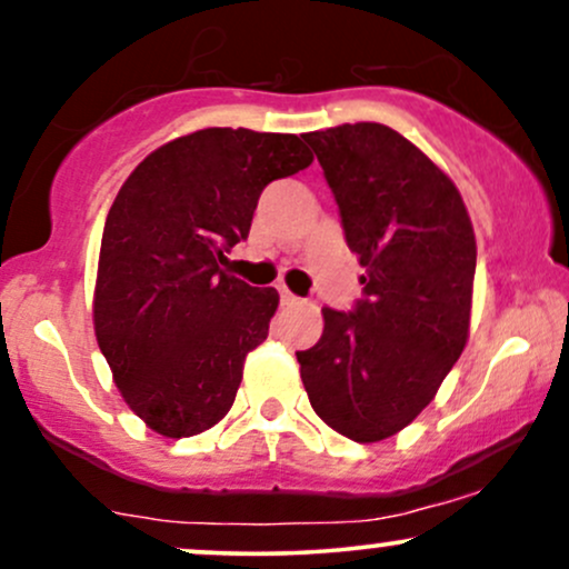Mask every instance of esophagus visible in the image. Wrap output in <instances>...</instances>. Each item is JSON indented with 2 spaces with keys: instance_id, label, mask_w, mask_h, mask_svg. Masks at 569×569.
<instances>
[{
  "instance_id": "1",
  "label": "esophagus",
  "mask_w": 569,
  "mask_h": 569,
  "mask_svg": "<svg viewBox=\"0 0 569 569\" xmlns=\"http://www.w3.org/2000/svg\"><path fill=\"white\" fill-rule=\"evenodd\" d=\"M278 293H280V305H297L299 302L297 293H291L286 286H278Z\"/></svg>"
}]
</instances>
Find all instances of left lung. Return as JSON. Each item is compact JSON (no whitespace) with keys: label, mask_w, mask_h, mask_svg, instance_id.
I'll return each mask as SVG.
<instances>
[{"label":"left lung","mask_w":569,"mask_h":569,"mask_svg":"<svg viewBox=\"0 0 569 569\" xmlns=\"http://www.w3.org/2000/svg\"><path fill=\"white\" fill-rule=\"evenodd\" d=\"M363 267L352 312L323 307L297 361L312 409L358 443L396 436L433 401L468 342L471 217L447 173L380 122L305 133Z\"/></svg>","instance_id":"1"}]
</instances>
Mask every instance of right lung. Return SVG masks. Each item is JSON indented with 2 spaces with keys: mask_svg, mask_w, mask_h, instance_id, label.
<instances>
[{
  "mask_svg": "<svg viewBox=\"0 0 569 569\" xmlns=\"http://www.w3.org/2000/svg\"><path fill=\"white\" fill-rule=\"evenodd\" d=\"M310 162L293 133L206 128L154 149L117 192L93 326L122 398L154 433L198 436L230 411L278 291L227 276L224 253L248 238L262 189Z\"/></svg>",
  "mask_w": 569,
  "mask_h": 569,
  "instance_id": "1",
  "label": "right lung"
}]
</instances>
